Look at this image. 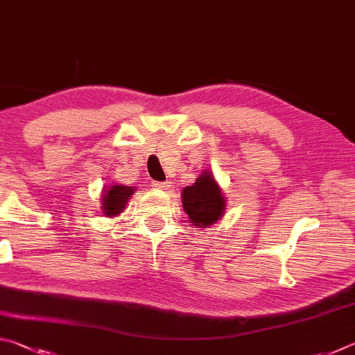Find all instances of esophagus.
I'll return each mask as SVG.
<instances>
[{
	"label": "esophagus",
	"mask_w": 355,
	"mask_h": 355,
	"mask_svg": "<svg viewBox=\"0 0 355 355\" xmlns=\"http://www.w3.org/2000/svg\"><path fill=\"white\" fill-rule=\"evenodd\" d=\"M152 186L156 189H169L172 183L171 182H152Z\"/></svg>",
	"instance_id": "1"
}]
</instances>
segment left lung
I'll list each match as a JSON object with an SVG mask.
<instances>
[{
    "instance_id": "8db88e82",
    "label": "left lung",
    "mask_w": 355,
    "mask_h": 355,
    "mask_svg": "<svg viewBox=\"0 0 355 355\" xmlns=\"http://www.w3.org/2000/svg\"><path fill=\"white\" fill-rule=\"evenodd\" d=\"M183 208L191 224L197 227L213 225L225 209V200L211 172H203L196 183L183 189Z\"/></svg>"
}]
</instances>
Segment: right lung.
I'll use <instances>...</instances> for the list:
<instances>
[{
	"label": "right lung",
	"mask_w": 355,
	"mask_h": 355,
	"mask_svg": "<svg viewBox=\"0 0 355 355\" xmlns=\"http://www.w3.org/2000/svg\"><path fill=\"white\" fill-rule=\"evenodd\" d=\"M133 188L123 184H114L110 191H105L103 194V211L106 216H116L123 211L125 205L131 196H133Z\"/></svg>",
	"instance_id": "add662e5"
}]
</instances>
